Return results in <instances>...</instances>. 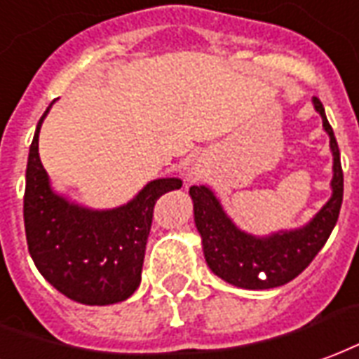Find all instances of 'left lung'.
Returning <instances> with one entry per match:
<instances>
[{
  "mask_svg": "<svg viewBox=\"0 0 359 359\" xmlns=\"http://www.w3.org/2000/svg\"><path fill=\"white\" fill-rule=\"evenodd\" d=\"M312 101L325 132L329 133V145L333 153V193L323 208L306 226L289 231H277L266 237L245 233L231 222L208 187L193 185L189 189L195 210V226L203 239L206 264L216 276L235 287L264 290L292 281L323 248L339 219L344 189L341 153L323 104L318 97H313Z\"/></svg>",
  "mask_w": 359,
  "mask_h": 359,
  "instance_id": "1",
  "label": "left lung"
}]
</instances>
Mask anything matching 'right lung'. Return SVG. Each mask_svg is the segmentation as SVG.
I'll use <instances>...</instances> for the list:
<instances>
[{
    "label": "right lung",
    "mask_w": 359,
    "mask_h": 359,
    "mask_svg": "<svg viewBox=\"0 0 359 359\" xmlns=\"http://www.w3.org/2000/svg\"><path fill=\"white\" fill-rule=\"evenodd\" d=\"M51 104L38 122L26 164L28 250L41 276L70 300L88 306L122 302L141 283L154 203L180 189L182 180H153L130 203L111 210L70 203L51 189L38 153L41 122Z\"/></svg>",
    "instance_id": "obj_1"
}]
</instances>
